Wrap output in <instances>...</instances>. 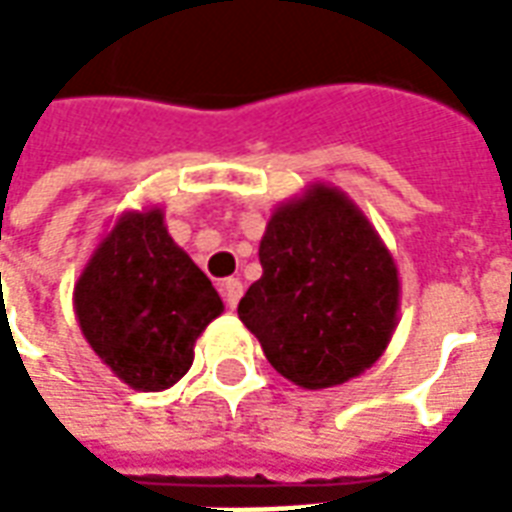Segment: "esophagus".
Returning a JSON list of instances; mask_svg holds the SVG:
<instances>
[{
	"label": "esophagus",
	"instance_id": "1",
	"mask_svg": "<svg viewBox=\"0 0 512 512\" xmlns=\"http://www.w3.org/2000/svg\"><path fill=\"white\" fill-rule=\"evenodd\" d=\"M222 296H224V301H227V307H230V310H235V307H238V301H241V296H244V282L235 277L224 279Z\"/></svg>",
	"mask_w": 512,
	"mask_h": 512
}]
</instances>
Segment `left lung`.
<instances>
[{"label": "left lung", "instance_id": "obj_1", "mask_svg": "<svg viewBox=\"0 0 512 512\" xmlns=\"http://www.w3.org/2000/svg\"><path fill=\"white\" fill-rule=\"evenodd\" d=\"M260 266L238 318L279 376L329 389L381 359L397 326L400 279L392 252L345 191L312 183L277 205Z\"/></svg>", "mask_w": 512, "mask_h": 512}]
</instances>
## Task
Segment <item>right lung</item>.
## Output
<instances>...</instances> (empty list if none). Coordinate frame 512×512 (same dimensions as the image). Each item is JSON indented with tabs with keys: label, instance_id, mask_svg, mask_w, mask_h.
Segmentation results:
<instances>
[{
	"label": "right lung",
	"instance_id": "1",
	"mask_svg": "<svg viewBox=\"0 0 512 512\" xmlns=\"http://www.w3.org/2000/svg\"><path fill=\"white\" fill-rule=\"evenodd\" d=\"M73 310L98 359L136 392L178 384L194 343L224 304L164 224L161 208L117 216L73 288Z\"/></svg>",
	"mask_w": 512,
	"mask_h": 512
}]
</instances>
